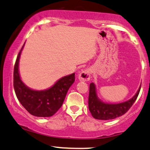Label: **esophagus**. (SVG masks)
<instances>
[{"label": "esophagus", "mask_w": 150, "mask_h": 150, "mask_svg": "<svg viewBox=\"0 0 150 150\" xmlns=\"http://www.w3.org/2000/svg\"><path fill=\"white\" fill-rule=\"evenodd\" d=\"M90 76H91V70L86 68L79 74V80L81 82H87L90 80Z\"/></svg>", "instance_id": "34e87169"}]
</instances>
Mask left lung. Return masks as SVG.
I'll return each mask as SVG.
<instances>
[{"mask_svg":"<svg viewBox=\"0 0 150 150\" xmlns=\"http://www.w3.org/2000/svg\"><path fill=\"white\" fill-rule=\"evenodd\" d=\"M140 87L136 95L128 101L117 104H108L100 101L97 98L96 86L93 83L89 85V109L93 118L100 120H108L115 119L127 112L138 98Z\"/></svg>","mask_w":150,"mask_h":150,"instance_id":"1","label":"left lung"}]
</instances>
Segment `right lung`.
<instances>
[{
	"mask_svg": "<svg viewBox=\"0 0 150 150\" xmlns=\"http://www.w3.org/2000/svg\"><path fill=\"white\" fill-rule=\"evenodd\" d=\"M21 50L14 67L13 85L16 96L30 115L40 117H51L62 106L68 89L75 82V73L62 77L45 91L30 89L23 84L19 77L18 65Z\"/></svg>",
	"mask_w": 150,
	"mask_h": 150,
	"instance_id": "obj_1",
	"label": "right lung"
}]
</instances>
